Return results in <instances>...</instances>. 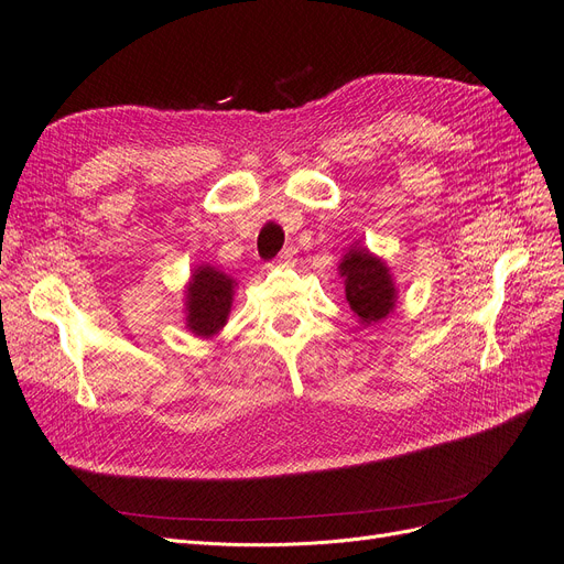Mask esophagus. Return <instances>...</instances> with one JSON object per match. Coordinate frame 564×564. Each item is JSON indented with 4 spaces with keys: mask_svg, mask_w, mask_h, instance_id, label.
<instances>
[{
    "mask_svg": "<svg viewBox=\"0 0 564 564\" xmlns=\"http://www.w3.org/2000/svg\"><path fill=\"white\" fill-rule=\"evenodd\" d=\"M295 252H297V250H295L293 246H291V248H285V250H283V252L276 257V264H279V267H288V264H293V262H295Z\"/></svg>",
    "mask_w": 564,
    "mask_h": 564,
    "instance_id": "obj_1",
    "label": "esophagus"
}]
</instances>
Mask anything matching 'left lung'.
I'll return each mask as SVG.
<instances>
[{
	"mask_svg": "<svg viewBox=\"0 0 564 564\" xmlns=\"http://www.w3.org/2000/svg\"><path fill=\"white\" fill-rule=\"evenodd\" d=\"M340 276L345 279V295L351 312L364 326H373L388 318L397 302V288L390 267L368 248L351 246L340 262Z\"/></svg>",
	"mask_w": 564,
	"mask_h": 564,
	"instance_id": "1",
	"label": "left lung"
}]
</instances>
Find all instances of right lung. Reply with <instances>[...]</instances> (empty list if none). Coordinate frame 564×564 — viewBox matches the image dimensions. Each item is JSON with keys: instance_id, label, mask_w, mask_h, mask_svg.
<instances>
[{"instance_id": "1", "label": "right lung", "mask_w": 564, "mask_h": 564, "mask_svg": "<svg viewBox=\"0 0 564 564\" xmlns=\"http://www.w3.org/2000/svg\"><path fill=\"white\" fill-rule=\"evenodd\" d=\"M236 281L210 264H200L186 285V328L198 337H213L231 312Z\"/></svg>"}]
</instances>
